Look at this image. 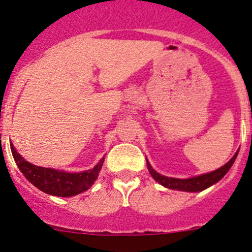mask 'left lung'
Segmentation results:
<instances>
[{"mask_svg": "<svg viewBox=\"0 0 252 252\" xmlns=\"http://www.w3.org/2000/svg\"><path fill=\"white\" fill-rule=\"evenodd\" d=\"M239 151V150H238ZM238 151L234 154V156L228 160L225 165H222L221 168L217 169V170L207 172V174L197 175V176L189 177V179H176V177H168L160 175L159 172H157L154 168L151 166V164L149 163L148 158H146V164H148V169L150 175L154 177V180L156 182L162 185L163 187L172 189V190H180V191H188V193H196V191H202L205 189L210 188L211 186L216 185L217 182H219L222 177L227 174V171L230 170L232 164L236 160L237 156H238Z\"/></svg>", "mask_w": 252, "mask_h": 252, "instance_id": "left-lung-1", "label": "left lung"}]
</instances>
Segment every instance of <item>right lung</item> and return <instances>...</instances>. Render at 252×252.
<instances>
[{"instance_id":"add662e5","label":"right lung","mask_w":252,"mask_h":252,"mask_svg":"<svg viewBox=\"0 0 252 252\" xmlns=\"http://www.w3.org/2000/svg\"><path fill=\"white\" fill-rule=\"evenodd\" d=\"M10 150L16 165L34 187L53 196L70 197L83 193L94 185L100 174L104 156L93 169L81 172H67L59 169L44 168L25 160L10 141Z\"/></svg>"}]
</instances>
